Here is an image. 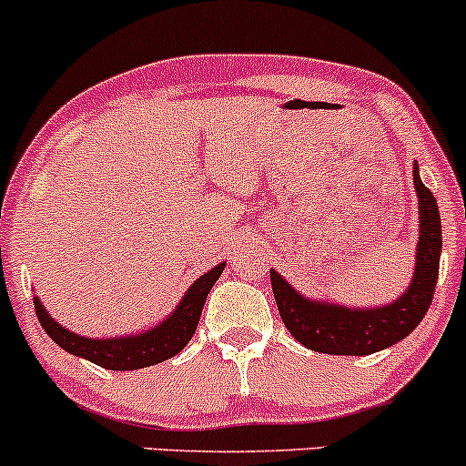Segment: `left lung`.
<instances>
[{
  "mask_svg": "<svg viewBox=\"0 0 466 466\" xmlns=\"http://www.w3.org/2000/svg\"><path fill=\"white\" fill-rule=\"evenodd\" d=\"M414 189L418 196V244L411 284L400 297L385 306L350 308L326 299H310L290 286L275 268L270 284L279 317L301 346L339 357H365L402 341L430 310L441 266L442 228L438 202L422 185L414 163Z\"/></svg>",
  "mask_w": 466,
  "mask_h": 466,
  "instance_id": "obj_1",
  "label": "left lung"
}]
</instances>
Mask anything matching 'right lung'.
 Segmentation results:
<instances>
[{
	"label": "right lung",
	"instance_id": "1",
	"mask_svg": "<svg viewBox=\"0 0 466 466\" xmlns=\"http://www.w3.org/2000/svg\"><path fill=\"white\" fill-rule=\"evenodd\" d=\"M224 266H227V261L213 266L208 273L198 277L189 286V290L182 295L180 303L171 310V315H167L163 321L147 328V330L125 334V337L90 339L70 332L66 326H61L59 321L50 317L48 308H44L39 297H35V310L44 330L66 352L92 360V363L101 365L106 370H116V372L149 368V365L163 363V360L176 357L191 341L198 321H200L208 290L213 289L218 277L222 275Z\"/></svg>",
	"mask_w": 466,
	"mask_h": 466
}]
</instances>
